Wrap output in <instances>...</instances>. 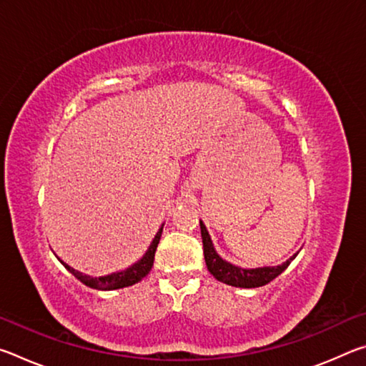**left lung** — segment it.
Masks as SVG:
<instances>
[{"instance_id":"1","label":"left lung","mask_w":366,"mask_h":366,"mask_svg":"<svg viewBox=\"0 0 366 366\" xmlns=\"http://www.w3.org/2000/svg\"><path fill=\"white\" fill-rule=\"evenodd\" d=\"M200 229H202V240H203V255H205V263L208 266V271L216 277V280L229 284V286L234 287H244V289H252V287H262L266 284L271 282L274 277H277L281 272L287 268L290 262L297 257V253L289 258L286 263L280 266H266V268H257V269H244L239 268V266H234L231 263L224 262V259L219 258L218 253L214 252V247L212 244V239H209L208 231L203 222L200 221Z\"/></svg>"}]
</instances>
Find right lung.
<instances>
[{
  "label": "right lung",
  "mask_w": 366,
  "mask_h": 366,
  "mask_svg": "<svg viewBox=\"0 0 366 366\" xmlns=\"http://www.w3.org/2000/svg\"><path fill=\"white\" fill-rule=\"evenodd\" d=\"M161 232H163V227L159 229L154 235L153 242L150 245V249L145 253V257L140 259V262L135 263L131 268H127L126 271H121V272H114V274H109V276H103V277H90L86 274H82V272L76 271L74 268H71L69 264L63 263L67 271H71L74 276L77 277V280L85 284V286H89L92 289H98V290H113V289H122V287H127V286H132V284L139 282L144 280V277L148 274V272L152 271L153 268V262H154V252H157V247L159 244V239H161Z\"/></svg>",
  "instance_id": "add662e5"
}]
</instances>
